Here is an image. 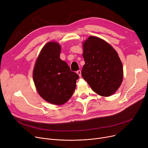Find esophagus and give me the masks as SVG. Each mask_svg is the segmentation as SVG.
Masks as SVG:
<instances>
[{
  "mask_svg": "<svg viewBox=\"0 0 148 148\" xmlns=\"http://www.w3.org/2000/svg\"><path fill=\"white\" fill-rule=\"evenodd\" d=\"M76 73L78 74V75H79V76L81 77V71H80V70H79V71H77V72H76Z\"/></svg>",
  "mask_w": 148,
  "mask_h": 148,
  "instance_id": "1",
  "label": "esophagus"
}]
</instances>
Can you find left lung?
I'll return each mask as SVG.
<instances>
[{"label":"left lung","instance_id":"obj_1","mask_svg":"<svg viewBox=\"0 0 148 148\" xmlns=\"http://www.w3.org/2000/svg\"><path fill=\"white\" fill-rule=\"evenodd\" d=\"M85 64L82 76L97 94L108 97L119 88L123 79V64L109 43L90 36L83 43Z\"/></svg>","mask_w":148,"mask_h":148}]
</instances>
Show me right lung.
Returning <instances> with one entry per match:
<instances>
[{
    "label": "right lung",
    "mask_w": 148,
    "mask_h": 148,
    "mask_svg": "<svg viewBox=\"0 0 148 148\" xmlns=\"http://www.w3.org/2000/svg\"><path fill=\"white\" fill-rule=\"evenodd\" d=\"M61 46L49 42L43 47L33 69V81L38 92L45 101L61 105L71 99L79 75L72 72L60 58Z\"/></svg>",
    "instance_id": "right-lung-1"
}]
</instances>
